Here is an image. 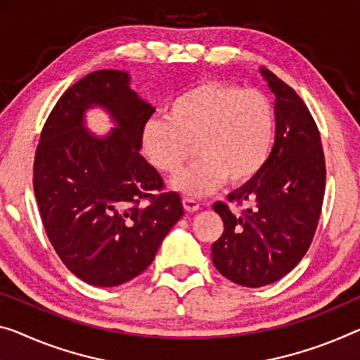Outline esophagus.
I'll use <instances>...</instances> for the list:
<instances>
[{
	"label": "esophagus",
	"instance_id": "esophagus-1",
	"mask_svg": "<svg viewBox=\"0 0 360 360\" xmlns=\"http://www.w3.org/2000/svg\"><path fill=\"white\" fill-rule=\"evenodd\" d=\"M199 206H201V204H199V201H196L195 198H184V207L186 209L188 212H195V211H198L199 209Z\"/></svg>",
	"mask_w": 360,
	"mask_h": 360
}]
</instances>
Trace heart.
<instances>
[{
	"label": "heart",
	"mask_w": 360,
	"mask_h": 360,
	"mask_svg": "<svg viewBox=\"0 0 360 360\" xmlns=\"http://www.w3.org/2000/svg\"><path fill=\"white\" fill-rule=\"evenodd\" d=\"M276 112L267 95L225 82H204L176 96L167 117L149 119L141 149L159 172L175 176L196 153L199 161L175 180L180 191L202 196L222 185L252 180L269 162Z\"/></svg>",
	"instance_id": "b5f03b06"
}]
</instances>
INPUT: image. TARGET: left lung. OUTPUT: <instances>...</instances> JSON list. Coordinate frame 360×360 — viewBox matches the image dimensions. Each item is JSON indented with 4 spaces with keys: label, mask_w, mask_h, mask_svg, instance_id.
Returning a JSON list of instances; mask_svg holds the SVG:
<instances>
[{
    "label": "left lung",
    "mask_w": 360,
    "mask_h": 360,
    "mask_svg": "<svg viewBox=\"0 0 360 360\" xmlns=\"http://www.w3.org/2000/svg\"><path fill=\"white\" fill-rule=\"evenodd\" d=\"M261 74L275 95L276 136L269 162L214 211L224 233L212 245L215 269L236 285L259 288L280 280L311 246L322 211L325 156L317 125L291 86L270 70Z\"/></svg>",
    "instance_id": "obj_1"
}]
</instances>
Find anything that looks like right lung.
<instances>
[{"instance_id":"add662e5","label":"right lung","mask_w":360,"mask_h":360,"mask_svg":"<svg viewBox=\"0 0 360 360\" xmlns=\"http://www.w3.org/2000/svg\"><path fill=\"white\" fill-rule=\"evenodd\" d=\"M93 105L111 115L106 137L86 130ZM154 114L124 70L103 69L72 85L43 127L33 162V191L54 251L93 286H117L153 262L184 215L179 193L140 154L141 130Z\"/></svg>"}]
</instances>
